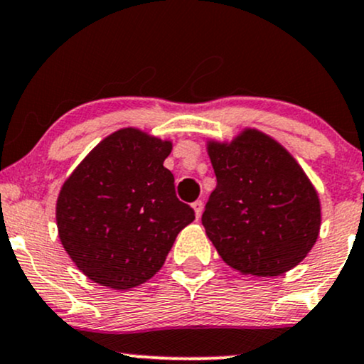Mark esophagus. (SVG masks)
<instances>
[{
  "label": "esophagus",
  "mask_w": 364,
  "mask_h": 364,
  "mask_svg": "<svg viewBox=\"0 0 364 364\" xmlns=\"http://www.w3.org/2000/svg\"><path fill=\"white\" fill-rule=\"evenodd\" d=\"M191 207H193V210H195V215H196V218H200L201 217V212H203V203H201L200 200H196L193 205H191Z\"/></svg>",
  "instance_id": "1"
}]
</instances>
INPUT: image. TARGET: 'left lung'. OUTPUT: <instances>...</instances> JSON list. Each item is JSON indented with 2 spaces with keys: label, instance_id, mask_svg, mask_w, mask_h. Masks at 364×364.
I'll return each mask as SVG.
<instances>
[{
  "label": "left lung",
  "instance_id": "obj_1",
  "mask_svg": "<svg viewBox=\"0 0 364 364\" xmlns=\"http://www.w3.org/2000/svg\"><path fill=\"white\" fill-rule=\"evenodd\" d=\"M217 188L201 215L232 269L279 277L307 257L322 224L321 198L278 140L246 127L232 140L207 139Z\"/></svg>",
  "mask_w": 364,
  "mask_h": 364
}]
</instances>
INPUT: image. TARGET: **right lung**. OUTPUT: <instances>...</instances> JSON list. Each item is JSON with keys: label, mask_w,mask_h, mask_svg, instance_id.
<instances>
[{"label": "right lung", "mask_w": 364, "mask_h": 364, "mask_svg": "<svg viewBox=\"0 0 364 364\" xmlns=\"http://www.w3.org/2000/svg\"><path fill=\"white\" fill-rule=\"evenodd\" d=\"M173 142L135 127L105 137L60 186L59 239L91 282L129 290L163 268L178 234L195 220L164 168Z\"/></svg>", "instance_id": "obj_1"}]
</instances>
